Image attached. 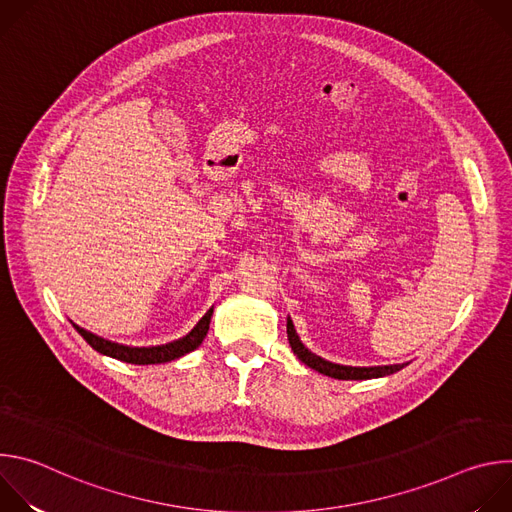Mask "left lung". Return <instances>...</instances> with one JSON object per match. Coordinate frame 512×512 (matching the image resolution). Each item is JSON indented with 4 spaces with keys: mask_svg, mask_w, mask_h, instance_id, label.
Here are the masks:
<instances>
[{
    "mask_svg": "<svg viewBox=\"0 0 512 512\" xmlns=\"http://www.w3.org/2000/svg\"><path fill=\"white\" fill-rule=\"evenodd\" d=\"M287 340L294 354L308 364L310 369L332 377V379H340V381H362V379H377V377H385V375H393L397 371H401L407 364H391V367H342V364H334L328 362L320 356H316L314 352H310L298 338L296 330H294V322L287 318Z\"/></svg>",
    "mask_w": 512,
    "mask_h": 512,
    "instance_id": "8db88e82",
    "label": "left lung"
}]
</instances>
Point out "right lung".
<instances>
[{
  "label": "right lung",
  "mask_w": 512,
  "mask_h": 512,
  "mask_svg": "<svg viewBox=\"0 0 512 512\" xmlns=\"http://www.w3.org/2000/svg\"><path fill=\"white\" fill-rule=\"evenodd\" d=\"M210 316H212V308L202 316V320L194 326V330L190 334H186L180 340H174L170 344H162V346H150V348H135V346H123L111 340H105L93 332H87L85 328L72 324L77 328V332L101 354H107L111 358L123 360V362H131V364H158V362H168L174 358H180L188 352H192L194 348H198L208 332L210 326Z\"/></svg>",
  "instance_id": "right-lung-1"
}]
</instances>
